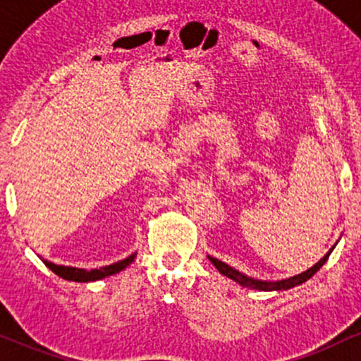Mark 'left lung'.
<instances>
[{
  "label": "left lung",
  "mask_w": 361,
  "mask_h": 361,
  "mask_svg": "<svg viewBox=\"0 0 361 361\" xmlns=\"http://www.w3.org/2000/svg\"><path fill=\"white\" fill-rule=\"evenodd\" d=\"M336 244H338V242H336ZM336 244L331 247V249L326 252V256H324L321 261L315 262L312 268L303 271V273H300V274H295V276H290V278H285V279H278V281H268V279H257V278H252V276H247V274L240 273V271L232 268V266H228L226 262L220 261V259H216L213 256H208V259L213 262L214 268H216L221 274H224V276L233 279L235 283H238V285L244 286V288L259 290V291H283V290L295 288V286L302 285V283H305L307 279H310L312 276H314V274L317 273V271L321 269L324 264H326V261L329 259L331 252L334 250Z\"/></svg>",
  "instance_id": "1"
}]
</instances>
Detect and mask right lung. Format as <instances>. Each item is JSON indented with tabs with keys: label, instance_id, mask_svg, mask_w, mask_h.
Instances as JSON below:
<instances>
[{
	"label": "right lung",
	"instance_id": "add662e5",
	"mask_svg": "<svg viewBox=\"0 0 361 361\" xmlns=\"http://www.w3.org/2000/svg\"><path fill=\"white\" fill-rule=\"evenodd\" d=\"M136 252H133L131 256L126 259H121V261L114 262V264L102 266L99 269H83V268H73V266H61L54 264L51 261H44V264L49 268L52 273L58 274L59 278L68 279V281H76V283H88V281H99V279H104L107 276H112V274L121 273L123 269H126L133 261H135Z\"/></svg>",
	"mask_w": 361,
	"mask_h": 361
}]
</instances>
